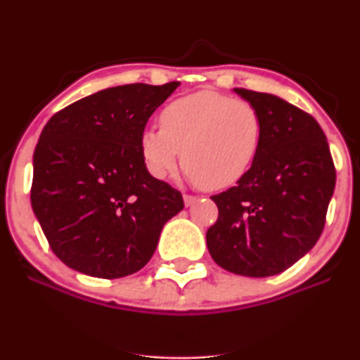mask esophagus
Wrapping results in <instances>:
<instances>
[{"mask_svg":"<svg viewBox=\"0 0 360 360\" xmlns=\"http://www.w3.org/2000/svg\"><path fill=\"white\" fill-rule=\"evenodd\" d=\"M184 205L186 206H193L196 203V196H191V194H184Z\"/></svg>","mask_w":360,"mask_h":360,"instance_id":"34e87169","label":"esophagus"}]
</instances>
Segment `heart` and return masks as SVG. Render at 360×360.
I'll return each mask as SVG.
<instances>
[{"mask_svg": "<svg viewBox=\"0 0 360 360\" xmlns=\"http://www.w3.org/2000/svg\"><path fill=\"white\" fill-rule=\"evenodd\" d=\"M260 142L262 117L250 101L205 89L169 103L160 128L140 135V152L157 179L172 174L181 159L194 183L218 191L245 176Z\"/></svg>", "mask_w": 360, "mask_h": 360, "instance_id": "1", "label": "heart"}]
</instances>
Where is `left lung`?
<instances>
[{"label":"left lung","instance_id":"obj_1","mask_svg":"<svg viewBox=\"0 0 360 360\" xmlns=\"http://www.w3.org/2000/svg\"><path fill=\"white\" fill-rule=\"evenodd\" d=\"M233 91L260 111L262 142L237 186L212 196L218 220L206 232V245L225 271L267 278L298 262L318 242L335 167L311 115L274 94Z\"/></svg>","mask_w":360,"mask_h":360}]
</instances>
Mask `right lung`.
I'll use <instances>...</instances> for the list:
<instances>
[{
  "label": "right lung",
  "instance_id": "obj_1",
  "mask_svg": "<svg viewBox=\"0 0 360 360\" xmlns=\"http://www.w3.org/2000/svg\"><path fill=\"white\" fill-rule=\"evenodd\" d=\"M179 82L98 91L49 120L34 152L32 208L53 254L86 276L142 269L183 196L147 171L140 135Z\"/></svg>",
  "mask_w": 360,
  "mask_h": 360
}]
</instances>
